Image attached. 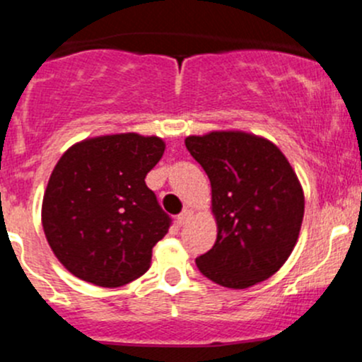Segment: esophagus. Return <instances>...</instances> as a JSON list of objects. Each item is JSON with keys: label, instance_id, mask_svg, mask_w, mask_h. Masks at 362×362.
Returning <instances> with one entry per match:
<instances>
[{"label": "esophagus", "instance_id": "1", "mask_svg": "<svg viewBox=\"0 0 362 362\" xmlns=\"http://www.w3.org/2000/svg\"><path fill=\"white\" fill-rule=\"evenodd\" d=\"M192 214H193L192 209H182V213L177 214V223L186 225L189 220H192Z\"/></svg>", "mask_w": 362, "mask_h": 362}]
</instances>
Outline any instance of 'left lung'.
<instances>
[{"mask_svg": "<svg viewBox=\"0 0 362 362\" xmlns=\"http://www.w3.org/2000/svg\"><path fill=\"white\" fill-rule=\"evenodd\" d=\"M211 181L216 243L195 260L206 278L248 288L273 276L291 257L304 216V193L284 153L246 132L185 139Z\"/></svg>", "mask_w": 362, "mask_h": 362, "instance_id": "obj_1", "label": "left lung"}]
</instances>
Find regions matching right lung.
Listing matches in <instances>:
<instances>
[{
  "label": "right lung",
  "instance_id": "right-lung-1",
  "mask_svg": "<svg viewBox=\"0 0 362 362\" xmlns=\"http://www.w3.org/2000/svg\"><path fill=\"white\" fill-rule=\"evenodd\" d=\"M160 137L116 134L86 139L56 163L42 202L49 246L74 276L121 287L142 276L170 216L146 185L160 162Z\"/></svg>",
  "mask_w": 362,
  "mask_h": 362
}]
</instances>
